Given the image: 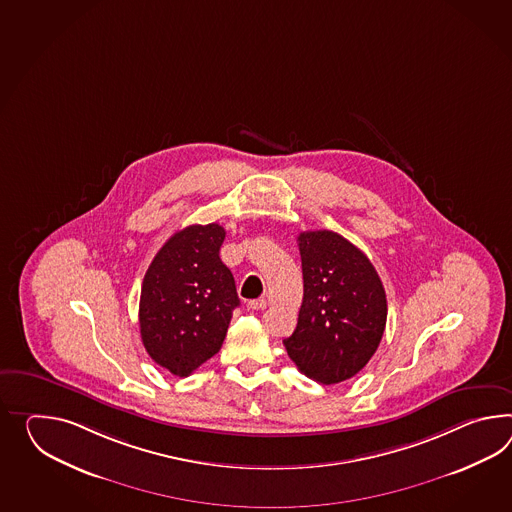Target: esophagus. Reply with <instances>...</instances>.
Here are the masks:
<instances>
[{"mask_svg":"<svg viewBox=\"0 0 512 512\" xmlns=\"http://www.w3.org/2000/svg\"><path fill=\"white\" fill-rule=\"evenodd\" d=\"M266 305H268V301L264 300V298H259V300H253L248 303V307H250L251 311H264Z\"/></svg>","mask_w":512,"mask_h":512,"instance_id":"34e87169","label":"esophagus"}]
</instances>
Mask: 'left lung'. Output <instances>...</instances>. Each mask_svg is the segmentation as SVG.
<instances>
[{
	"instance_id": "obj_1",
	"label": "left lung",
	"mask_w": 512,
	"mask_h": 512,
	"mask_svg": "<svg viewBox=\"0 0 512 512\" xmlns=\"http://www.w3.org/2000/svg\"><path fill=\"white\" fill-rule=\"evenodd\" d=\"M298 246L303 301L283 344L307 377L342 383L374 357L387 325V294L374 264L342 235L303 231Z\"/></svg>"
}]
</instances>
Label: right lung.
Listing matches in <instances>:
<instances>
[{"mask_svg":"<svg viewBox=\"0 0 512 512\" xmlns=\"http://www.w3.org/2000/svg\"><path fill=\"white\" fill-rule=\"evenodd\" d=\"M224 238L222 225H188L164 242L142 281V344L179 377L220 351L240 305L233 274L220 259Z\"/></svg>","mask_w":512,"mask_h":512,"instance_id":"obj_1","label":"right lung"}]
</instances>
